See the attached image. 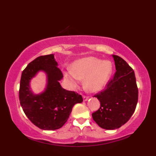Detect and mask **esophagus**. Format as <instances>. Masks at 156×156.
I'll return each instance as SVG.
<instances>
[{
    "label": "esophagus",
    "mask_w": 156,
    "mask_h": 156,
    "mask_svg": "<svg viewBox=\"0 0 156 156\" xmlns=\"http://www.w3.org/2000/svg\"><path fill=\"white\" fill-rule=\"evenodd\" d=\"M83 99H84V101H87L88 99V97H87V96H85V95H83Z\"/></svg>",
    "instance_id": "obj_1"
}]
</instances>
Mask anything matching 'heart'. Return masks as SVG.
<instances>
[{
	"instance_id": "heart-1",
	"label": "heart",
	"mask_w": 156,
	"mask_h": 156,
	"mask_svg": "<svg viewBox=\"0 0 156 156\" xmlns=\"http://www.w3.org/2000/svg\"><path fill=\"white\" fill-rule=\"evenodd\" d=\"M110 61L90 57L80 59L72 64L71 72L66 73V78L72 87H76L79 80H83L86 90L97 92L102 90L107 83L112 73Z\"/></svg>"
}]
</instances>
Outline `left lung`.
<instances>
[{
	"mask_svg": "<svg viewBox=\"0 0 156 156\" xmlns=\"http://www.w3.org/2000/svg\"><path fill=\"white\" fill-rule=\"evenodd\" d=\"M116 72L103 90L96 94L100 101L93 120L105 129H115L125 124L133 115L138 101V88L133 69L122 58L112 55Z\"/></svg>",
	"mask_w": 156,
	"mask_h": 156,
	"instance_id": "8db88e82",
	"label": "left lung"
}]
</instances>
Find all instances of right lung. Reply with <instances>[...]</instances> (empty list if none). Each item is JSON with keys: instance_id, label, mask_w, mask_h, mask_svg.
<instances>
[{"instance_id": "add662e5", "label": "right lung", "mask_w": 156, "mask_h": 156, "mask_svg": "<svg viewBox=\"0 0 156 156\" xmlns=\"http://www.w3.org/2000/svg\"><path fill=\"white\" fill-rule=\"evenodd\" d=\"M57 66L54 54L39 56L25 68L20 81L19 101L23 110L33 123L44 130L61 128L74 105L83 101L80 94L61 87L59 81L63 74ZM39 70L47 74L48 84L45 92L35 95L30 90L29 82Z\"/></svg>"}]
</instances>
